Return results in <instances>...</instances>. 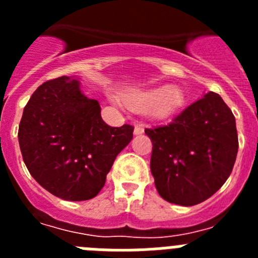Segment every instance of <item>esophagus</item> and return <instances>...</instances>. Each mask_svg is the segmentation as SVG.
Here are the masks:
<instances>
[{"label": "esophagus", "instance_id": "1", "mask_svg": "<svg viewBox=\"0 0 258 258\" xmlns=\"http://www.w3.org/2000/svg\"><path fill=\"white\" fill-rule=\"evenodd\" d=\"M145 133V126L142 124H137L136 127H134V134L136 136H140V134Z\"/></svg>", "mask_w": 258, "mask_h": 258}]
</instances>
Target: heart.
Listing matches in <instances>:
<instances>
[{"label": "heart", "instance_id": "obj_1", "mask_svg": "<svg viewBox=\"0 0 258 258\" xmlns=\"http://www.w3.org/2000/svg\"><path fill=\"white\" fill-rule=\"evenodd\" d=\"M122 102L132 111H147L155 120H165L181 112L186 104V94L178 86L161 85L132 90L124 95Z\"/></svg>", "mask_w": 258, "mask_h": 258}]
</instances>
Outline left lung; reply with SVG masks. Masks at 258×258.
I'll use <instances>...</instances> for the list:
<instances>
[{
  "instance_id": "8db88e82",
  "label": "left lung",
  "mask_w": 258,
  "mask_h": 258,
  "mask_svg": "<svg viewBox=\"0 0 258 258\" xmlns=\"http://www.w3.org/2000/svg\"><path fill=\"white\" fill-rule=\"evenodd\" d=\"M152 142L151 173L166 202L197 206L221 188L238 154L235 117L213 92L165 126L146 129Z\"/></svg>"
}]
</instances>
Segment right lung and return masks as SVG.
<instances>
[{
	"mask_svg": "<svg viewBox=\"0 0 258 258\" xmlns=\"http://www.w3.org/2000/svg\"><path fill=\"white\" fill-rule=\"evenodd\" d=\"M133 131L127 124L107 125L98 101L84 95L79 79L61 76L38 86L29 98L18 138L32 177L52 195L81 202L102 190Z\"/></svg>",
	"mask_w": 258,
	"mask_h": 258,
	"instance_id": "1",
	"label": "right lung"
}]
</instances>
